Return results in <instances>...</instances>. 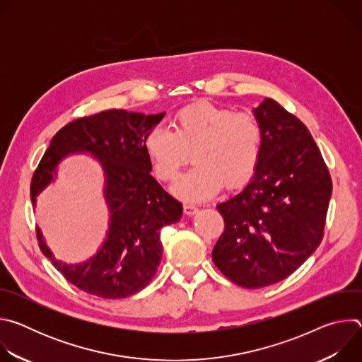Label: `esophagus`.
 Segmentation results:
<instances>
[{"mask_svg":"<svg viewBox=\"0 0 362 362\" xmlns=\"http://www.w3.org/2000/svg\"><path fill=\"white\" fill-rule=\"evenodd\" d=\"M183 211H185V214H186L187 216H193L194 214L199 212V209L196 208L194 204H192V203H185V204H183Z\"/></svg>","mask_w":362,"mask_h":362,"instance_id":"esophagus-1","label":"esophagus"}]
</instances>
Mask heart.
<instances>
[{"mask_svg": "<svg viewBox=\"0 0 362 362\" xmlns=\"http://www.w3.org/2000/svg\"><path fill=\"white\" fill-rule=\"evenodd\" d=\"M262 127L252 113L196 103L180 110L173 132L156 127L144 148L154 175L162 182H175L192 153L193 168L173 186L185 200L199 202L225 187L243 185L261 156Z\"/></svg>", "mask_w": 362, "mask_h": 362, "instance_id": "1", "label": "heart"}]
</instances>
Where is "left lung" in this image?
I'll use <instances>...</instances> for the list:
<instances>
[{
  "instance_id": "8db88e82",
  "label": "left lung",
  "mask_w": 362,
  "mask_h": 362,
  "mask_svg": "<svg viewBox=\"0 0 362 362\" xmlns=\"http://www.w3.org/2000/svg\"><path fill=\"white\" fill-rule=\"evenodd\" d=\"M262 127L249 183L216 208L225 221L212 259L233 284L255 289L295 272L320 246L332 182L306 126L265 98L252 110Z\"/></svg>"
}]
</instances>
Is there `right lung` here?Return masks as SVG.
I'll return each mask as SVG.
<instances>
[{
    "instance_id": "add662e5",
    "label": "right lung",
    "mask_w": 362,
    "mask_h": 362,
    "mask_svg": "<svg viewBox=\"0 0 362 362\" xmlns=\"http://www.w3.org/2000/svg\"><path fill=\"white\" fill-rule=\"evenodd\" d=\"M166 113L143 115L106 110L77 119L51 139L31 179V202L57 179L60 163L87 153L105 173L103 194L109 229L98 250L80 264L56 259L41 229V252L56 269L81 291L105 298L130 296L150 284L162 259L160 230L182 218L183 206L154 179L144 143Z\"/></svg>"
}]
</instances>
